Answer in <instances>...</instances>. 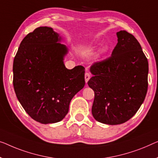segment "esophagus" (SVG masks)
<instances>
[{
	"instance_id": "obj_1",
	"label": "esophagus",
	"mask_w": 158,
	"mask_h": 158,
	"mask_svg": "<svg viewBox=\"0 0 158 158\" xmlns=\"http://www.w3.org/2000/svg\"><path fill=\"white\" fill-rule=\"evenodd\" d=\"M84 78H85L86 83H87V82H88V81L89 80V79L91 78V75H90V74H89V73H88V72L85 73V75H84Z\"/></svg>"
}]
</instances>
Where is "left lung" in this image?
<instances>
[{
	"label": "left lung",
	"instance_id": "8db88e82",
	"mask_svg": "<svg viewBox=\"0 0 158 158\" xmlns=\"http://www.w3.org/2000/svg\"><path fill=\"white\" fill-rule=\"evenodd\" d=\"M117 37L111 55L91 66L94 76L88 81L94 91L93 116L109 125L131 119L144 102L148 86V62L140 43L125 30Z\"/></svg>",
	"mask_w": 158,
	"mask_h": 158
}]
</instances>
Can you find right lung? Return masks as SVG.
I'll list each match as a JSON object with an SVG mask.
<instances>
[{
  "label": "right lung",
  "instance_id": "obj_1",
  "mask_svg": "<svg viewBox=\"0 0 158 158\" xmlns=\"http://www.w3.org/2000/svg\"><path fill=\"white\" fill-rule=\"evenodd\" d=\"M49 27H40L21 42L13 61V86L27 114L41 123L64 118L72 98L85 84V68L67 69V48Z\"/></svg>",
  "mask_w": 158,
  "mask_h": 158
}]
</instances>
